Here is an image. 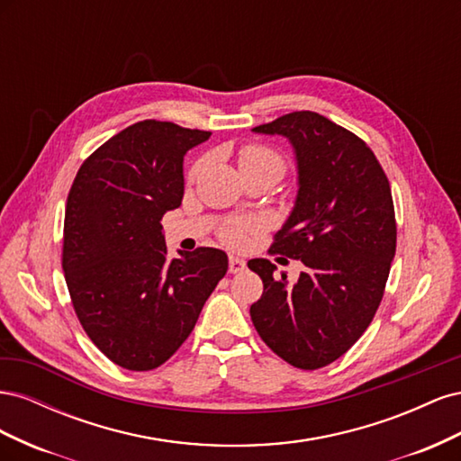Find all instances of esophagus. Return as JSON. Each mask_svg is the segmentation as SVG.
I'll return each instance as SVG.
<instances>
[{"label":"esophagus","mask_w":461,"mask_h":461,"mask_svg":"<svg viewBox=\"0 0 461 461\" xmlns=\"http://www.w3.org/2000/svg\"><path fill=\"white\" fill-rule=\"evenodd\" d=\"M244 269H246V259L236 258V256H230V258H229V271H230L232 275L242 273Z\"/></svg>","instance_id":"esophagus-1"}]
</instances>
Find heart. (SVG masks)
Returning <instances> with one entry per match:
<instances>
[{
	"instance_id": "b5f03b06",
	"label": "heart",
	"mask_w": 461,
	"mask_h": 461,
	"mask_svg": "<svg viewBox=\"0 0 461 461\" xmlns=\"http://www.w3.org/2000/svg\"><path fill=\"white\" fill-rule=\"evenodd\" d=\"M265 161H273V163H278L283 167L281 158H278L275 151H271L267 148H261V146H246V148H242L240 156H239L240 169H244V167H248V165L265 163ZM202 165L203 163H198L196 167H194V175L202 169ZM258 227H259L258 221H236V222H230V225L222 230V239H225V242L232 248H242L248 242V234L252 230H258Z\"/></svg>"
}]
</instances>
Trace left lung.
Returning a JSON list of instances; mask_svg holds the SVG:
<instances>
[{
	"label": "left lung",
	"mask_w": 461,
	"mask_h": 461,
	"mask_svg": "<svg viewBox=\"0 0 461 461\" xmlns=\"http://www.w3.org/2000/svg\"><path fill=\"white\" fill-rule=\"evenodd\" d=\"M294 151V207L271 249L303 263L290 285L269 259H249L263 281L254 327L271 350L300 369L332 364L366 332L396 254L393 192L375 153L356 134L313 111L259 124Z\"/></svg>",
	"instance_id": "obj_1"
}]
</instances>
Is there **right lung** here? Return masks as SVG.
Masks as SVG:
<instances>
[{
	"mask_svg": "<svg viewBox=\"0 0 461 461\" xmlns=\"http://www.w3.org/2000/svg\"><path fill=\"white\" fill-rule=\"evenodd\" d=\"M212 132L165 121L121 131L82 163L65 207L63 271L90 340L131 371L188 339L229 269L217 248L167 256L161 217L185 196V156Z\"/></svg>",
	"mask_w": 461,
	"mask_h": 461,
	"instance_id": "add662e5",
	"label": "right lung"
}]
</instances>
